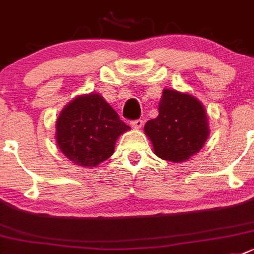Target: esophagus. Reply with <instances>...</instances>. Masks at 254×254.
<instances>
[{"mask_svg":"<svg viewBox=\"0 0 254 254\" xmlns=\"http://www.w3.org/2000/svg\"><path fill=\"white\" fill-rule=\"evenodd\" d=\"M129 125H131V127L133 129H139V128H142V126H143V121L142 120L131 121V123H129Z\"/></svg>","mask_w":254,"mask_h":254,"instance_id":"1","label":"esophagus"}]
</instances>
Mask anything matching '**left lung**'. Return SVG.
<instances>
[{"label": "left lung", "mask_w": 254, "mask_h": 254, "mask_svg": "<svg viewBox=\"0 0 254 254\" xmlns=\"http://www.w3.org/2000/svg\"><path fill=\"white\" fill-rule=\"evenodd\" d=\"M144 133L159 158L182 163L201 151L208 139L206 108L190 93L165 88L158 116L146 123Z\"/></svg>", "instance_id": "left-lung-1"}]
</instances>
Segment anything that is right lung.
<instances>
[{"instance_id":"obj_1","label":"right lung","mask_w":254,"mask_h":254,"mask_svg":"<svg viewBox=\"0 0 254 254\" xmlns=\"http://www.w3.org/2000/svg\"><path fill=\"white\" fill-rule=\"evenodd\" d=\"M131 129L100 93L78 95L56 121V143L72 163L97 167L115 152L118 137Z\"/></svg>"}]
</instances>
